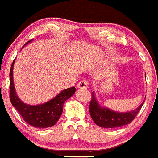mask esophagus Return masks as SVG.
<instances>
[{
  "mask_svg": "<svg viewBox=\"0 0 158 158\" xmlns=\"http://www.w3.org/2000/svg\"><path fill=\"white\" fill-rule=\"evenodd\" d=\"M87 86H88L87 81L86 80H81L80 82L79 83V85H78V88L83 90V89H87Z\"/></svg>",
  "mask_w": 158,
  "mask_h": 158,
  "instance_id": "1",
  "label": "esophagus"
}]
</instances>
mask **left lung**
Returning <instances> with one entry per match:
<instances>
[{
    "label": "left lung",
    "instance_id": "left-lung-1",
    "mask_svg": "<svg viewBox=\"0 0 158 158\" xmlns=\"http://www.w3.org/2000/svg\"><path fill=\"white\" fill-rule=\"evenodd\" d=\"M145 101H143L138 108L127 113H117L106 107H102L98 103L94 96V93L91 94L90 103V116L98 126L104 128H116L129 124L134 120L139 113Z\"/></svg>",
    "mask_w": 158,
    "mask_h": 158
}]
</instances>
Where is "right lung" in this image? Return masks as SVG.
<instances>
[{
  "label": "right lung",
  "mask_w": 158,
  "mask_h": 158,
  "mask_svg": "<svg viewBox=\"0 0 158 158\" xmlns=\"http://www.w3.org/2000/svg\"><path fill=\"white\" fill-rule=\"evenodd\" d=\"M31 42H27L26 44ZM13 61L9 73V98L11 103L28 124L37 128H47L54 126L62 113L64 102L74 94L75 87H70L60 93L49 102L39 105L31 106L20 100L15 92L13 82Z\"/></svg>",
  "instance_id": "1"
}]
</instances>
